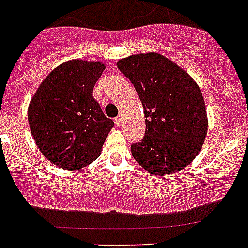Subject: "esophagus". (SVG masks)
Returning a JSON list of instances; mask_svg holds the SVG:
<instances>
[{
  "instance_id": "esophagus-1",
  "label": "esophagus",
  "mask_w": 248,
  "mask_h": 248,
  "mask_svg": "<svg viewBox=\"0 0 248 248\" xmlns=\"http://www.w3.org/2000/svg\"><path fill=\"white\" fill-rule=\"evenodd\" d=\"M114 121H115V124H117V126H120V124H121V121H122V117L121 116H116L114 119Z\"/></svg>"
}]
</instances>
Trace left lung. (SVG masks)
Returning <instances> with one entry per match:
<instances>
[{"mask_svg": "<svg viewBox=\"0 0 248 248\" xmlns=\"http://www.w3.org/2000/svg\"><path fill=\"white\" fill-rule=\"evenodd\" d=\"M117 67L134 85L145 112V136L131 146L150 174L182 170L201 151L207 133L205 102L197 82L157 52L132 55Z\"/></svg>", "mask_w": 248, "mask_h": 248, "instance_id": "obj_1", "label": "left lung"}]
</instances>
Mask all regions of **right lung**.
I'll use <instances>...</instances> for the list:
<instances>
[{
  "label": "right lung",
  "instance_id": "obj_1",
  "mask_svg": "<svg viewBox=\"0 0 248 248\" xmlns=\"http://www.w3.org/2000/svg\"><path fill=\"white\" fill-rule=\"evenodd\" d=\"M104 69L101 62H64L43 80L30 102L34 141L47 161L60 168L77 170L98 158L114 127L92 96Z\"/></svg>",
  "mask_w": 248,
  "mask_h": 248
}]
</instances>
